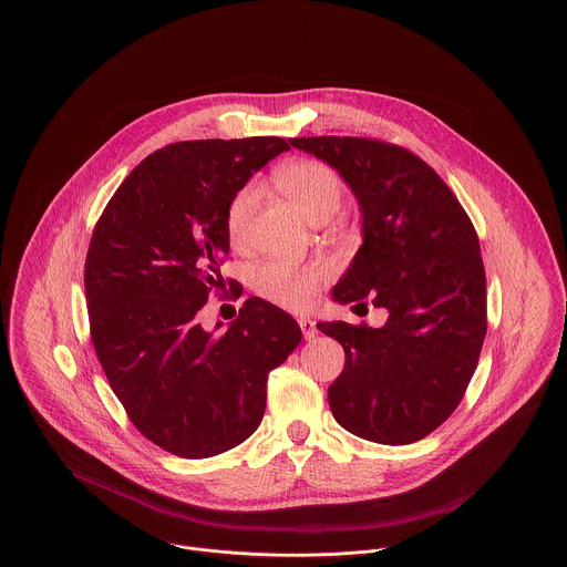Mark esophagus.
I'll list each match as a JSON object with an SVG mask.
<instances>
[{
    "mask_svg": "<svg viewBox=\"0 0 567 567\" xmlns=\"http://www.w3.org/2000/svg\"><path fill=\"white\" fill-rule=\"evenodd\" d=\"M298 324H300V329H302L305 340H313V338H316L318 329H316V322H313V320H309V318H300V320H298Z\"/></svg>",
    "mask_w": 567,
    "mask_h": 567,
    "instance_id": "1",
    "label": "esophagus"
}]
</instances>
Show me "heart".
<instances>
[{
	"mask_svg": "<svg viewBox=\"0 0 567 567\" xmlns=\"http://www.w3.org/2000/svg\"><path fill=\"white\" fill-rule=\"evenodd\" d=\"M276 182L311 223H324L342 203L340 175L320 159H296L276 171ZM260 205V184L247 182L234 194L227 207V231L234 245L249 236L256 209ZM329 267L322 262L271 260L256 271V291L271 305L302 311L311 307L320 287L329 280Z\"/></svg>",
	"mask_w": 567,
	"mask_h": 567,
	"instance_id": "obj_1",
	"label": "heart"
}]
</instances>
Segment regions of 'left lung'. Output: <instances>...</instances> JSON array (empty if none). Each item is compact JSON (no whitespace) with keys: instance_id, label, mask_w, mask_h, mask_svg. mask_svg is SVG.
Here are the masks:
<instances>
[{"instance_id":"1","label":"left lung","mask_w":567,"mask_h":567,"mask_svg":"<svg viewBox=\"0 0 567 567\" xmlns=\"http://www.w3.org/2000/svg\"><path fill=\"white\" fill-rule=\"evenodd\" d=\"M333 166L362 216V245L331 296L388 309L379 329L320 322L344 349L329 388L333 419L351 434L408 445L458 408L487 331L478 236L441 175L412 151L367 137H293Z\"/></svg>"}]
</instances>
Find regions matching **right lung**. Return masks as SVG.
<instances>
[{
  "mask_svg": "<svg viewBox=\"0 0 567 567\" xmlns=\"http://www.w3.org/2000/svg\"><path fill=\"white\" fill-rule=\"evenodd\" d=\"M282 151V137L168 144L128 173L95 225L84 267L95 353L131 423L175 456L209 458L247 441L269 371L302 338L260 298L225 333L198 322L225 285L227 207Z\"/></svg>",
  "mask_w": 567,
  "mask_h": 567,
  "instance_id": "obj_1",
  "label": "right lung"
}]
</instances>
